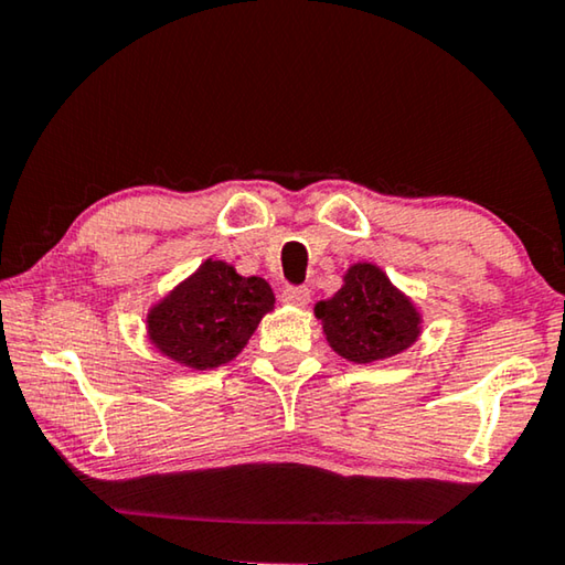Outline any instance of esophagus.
I'll use <instances>...</instances> for the list:
<instances>
[{"label":"esophagus","mask_w":565,"mask_h":565,"mask_svg":"<svg viewBox=\"0 0 565 565\" xmlns=\"http://www.w3.org/2000/svg\"><path fill=\"white\" fill-rule=\"evenodd\" d=\"M311 299V294L307 286H286L281 294V301L289 303V307H307Z\"/></svg>","instance_id":"obj_1"}]
</instances>
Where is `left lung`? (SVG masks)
<instances>
[{
    "instance_id": "1",
    "label": "left lung",
    "mask_w": 565,
    "mask_h": 565,
    "mask_svg": "<svg viewBox=\"0 0 565 565\" xmlns=\"http://www.w3.org/2000/svg\"><path fill=\"white\" fill-rule=\"evenodd\" d=\"M327 342L349 362L370 364L405 352L419 337V315L387 274L374 264H354L334 297L315 307Z\"/></svg>"
}]
</instances>
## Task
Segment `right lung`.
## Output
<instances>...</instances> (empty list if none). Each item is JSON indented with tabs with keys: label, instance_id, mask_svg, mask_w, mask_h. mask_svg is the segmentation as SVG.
Returning <instances> with one entry per match:
<instances>
[{
	"label": "right lung",
	"instance_id": "obj_1",
	"mask_svg": "<svg viewBox=\"0 0 565 565\" xmlns=\"http://www.w3.org/2000/svg\"><path fill=\"white\" fill-rule=\"evenodd\" d=\"M271 309L274 291L264 279H246L234 266L209 258L150 309L148 337L168 360L213 370L234 360Z\"/></svg>",
	"mask_w": 565,
	"mask_h": 565
}]
</instances>
